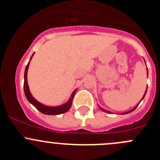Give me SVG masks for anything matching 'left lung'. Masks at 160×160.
I'll return each instance as SVG.
<instances>
[{"instance_id": "obj_1", "label": "left lung", "mask_w": 160, "mask_h": 160, "mask_svg": "<svg viewBox=\"0 0 160 160\" xmlns=\"http://www.w3.org/2000/svg\"><path fill=\"white\" fill-rule=\"evenodd\" d=\"M147 70V75H148V69H147V70ZM146 91H147V88H146V92H145V93H144V95H143V97H142V99H141V101H140V102H141V101H142V100H143V98H145V96H146ZM98 107H99L100 108V109H101V111H105V112H107V113H109V114H111V111H107V110H104V108H101V107H100V106H98ZM137 107H138V105H136V106H135V108H132V110H130V111H126V112H124V113H122V114H128V113H131V112H132V111H133L134 110H135V108H136Z\"/></svg>"}]
</instances>
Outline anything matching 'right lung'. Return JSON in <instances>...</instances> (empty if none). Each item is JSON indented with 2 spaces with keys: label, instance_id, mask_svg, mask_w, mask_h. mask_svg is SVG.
I'll use <instances>...</instances> for the list:
<instances>
[{
  "label": "right lung",
  "instance_id": "add662e5",
  "mask_svg": "<svg viewBox=\"0 0 160 160\" xmlns=\"http://www.w3.org/2000/svg\"><path fill=\"white\" fill-rule=\"evenodd\" d=\"M35 52L32 54V56H31L30 60L28 62V63L27 64L26 67H25V81H24V91H25V97H26L27 100L37 109L38 111H39L40 112H42V114H48V115H57V114H63V113L67 112L70 110V108H71V105H72V99H73L74 94H75L76 91L77 90H74L73 92L71 94V97L70 98V99L68 100L67 102H66L65 104H62V105L59 106H46L45 104H42V103L38 102L37 100H35V98H33V96L31 93L29 88H28V80H27V73H28V67H29V63L31 59H32V56H34Z\"/></svg>",
  "mask_w": 160,
  "mask_h": 160
}]
</instances>
